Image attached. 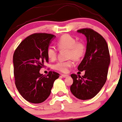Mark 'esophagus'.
I'll list each match as a JSON object with an SVG mask.
<instances>
[{
	"instance_id": "esophagus-1",
	"label": "esophagus",
	"mask_w": 122,
	"mask_h": 122,
	"mask_svg": "<svg viewBox=\"0 0 122 122\" xmlns=\"http://www.w3.org/2000/svg\"><path fill=\"white\" fill-rule=\"evenodd\" d=\"M61 76H62L63 77H64V78L67 77L69 76V75H65V74H62V75H61Z\"/></svg>"
}]
</instances>
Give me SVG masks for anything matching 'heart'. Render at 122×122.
I'll return each instance as SVG.
<instances>
[{"label":"heart","instance_id":"1","mask_svg":"<svg viewBox=\"0 0 122 122\" xmlns=\"http://www.w3.org/2000/svg\"><path fill=\"white\" fill-rule=\"evenodd\" d=\"M56 45L59 50L67 49V61H59L54 66V69L61 72H68L69 68L73 65V59L80 61L85 56L86 46L81 41H77L75 38L71 35H62L57 41ZM47 56L51 61H54L57 58V49L53 46H49L46 51Z\"/></svg>","mask_w":122,"mask_h":122}]
</instances>
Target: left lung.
I'll list each match as a JSON object with an SVG mask.
<instances>
[{"mask_svg": "<svg viewBox=\"0 0 122 122\" xmlns=\"http://www.w3.org/2000/svg\"><path fill=\"white\" fill-rule=\"evenodd\" d=\"M86 38L87 44L85 56L78 66L85 75L72 74L73 82L71 91L76 97L88 100L95 97L107 80L110 56L106 41L100 34L91 29L85 28L77 30Z\"/></svg>", "mask_w": 122, "mask_h": 122, "instance_id": "left-lung-1", "label": "left lung"}]
</instances>
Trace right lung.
Here are the masks:
<instances>
[{
  "mask_svg": "<svg viewBox=\"0 0 122 122\" xmlns=\"http://www.w3.org/2000/svg\"><path fill=\"white\" fill-rule=\"evenodd\" d=\"M56 36L47 33H34L26 37L14 53V73L16 87L25 100L32 103H42L51 93L60 75L50 71L47 75L40 71L49 62L46 51L51 39Z\"/></svg>",
  "mask_w": 122,
  "mask_h": 122,
  "instance_id": "right-lung-1",
  "label": "right lung"
}]
</instances>
